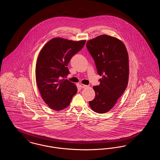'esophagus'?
Segmentation results:
<instances>
[{
  "label": "esophagus",
  "instance_id": "34e87169",
  "mask_svg": "<svg viewBox=\"0 0 160 160\" xmlns=\"http://www.w3.org/2000/svg\"><path fill=\"white\" fill-rule=\"evenodd\" d=\"M80 86H81L82 88H85L88 87V85H85V84H80Z\"/></svg>",
  "mask_w": 160,
  "mask_h": 160
}]
</instances>
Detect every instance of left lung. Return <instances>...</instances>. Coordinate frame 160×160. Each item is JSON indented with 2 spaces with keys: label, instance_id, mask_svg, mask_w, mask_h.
I'll return each instance as SVG.
<instances>
[{
  "label": "left lung",
  "instance_id": "obj_1",
  "mask_svg": "<svg viewBox=\"0 0 160 160\" xmlns=\"http://www.w3.org/2000/svg\"><path fill=\"white\" fill-rule=\"evenodd\" d=\"M86 47L102 78L93 87L95 97L89 102L92 110L104 113L111 110L126 89L129 62L127 48L117 38L102 35L88 41Z\"/></svg>",
  "mask_w": 160,
  "mask_h": 160
}]
</instances>
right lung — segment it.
<instances>
[{"label": "right lung", "mask_w": 160, "mask_h": 160, "mask_svg": "<svg viewBox=\"0 0 160 160\" xmlns=\"http://www.w3.org/2000/svg\"><path fill=\"white\" fill-rule=\"evenodd\" d=\"M85 40L73 41L61 38L49 41L41 50L36 65L35 74L38 89L46 104L54 110L68 106L77 88L65 78L72 57L80 51Z\"/></svg>", "instance_id": "add662e5"}]
</instances>
